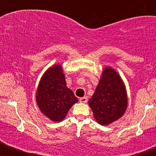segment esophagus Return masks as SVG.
<instances>
[{
	"label": "esophagus",
	"mask_w": 156,
	"mask_h": 156,
	"mask_svg": "<svg viewBox=\"0 0 156 156\" xmlns=\"http://www.w3.org/2000/svg\"><path fill=\"white\" fill-rule=\"evenodd\" d=\"M87 97H83L80 98V102L81 103H87Z\"/></svg>",
	"instance_id": "esophagus-1"
}]
</instances>
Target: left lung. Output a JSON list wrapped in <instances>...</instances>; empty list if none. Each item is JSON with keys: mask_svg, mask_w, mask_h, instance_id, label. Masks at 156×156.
<instances>
[{"mask_svg": "<svg viewBox=\"0 0 156 156\" xmlns=\"http://www.w3.org/2000/svg\"><path fill=\"white\" fill-rule=\"evenodd\" d=\"M88 105L95 120L107 126L124 115L128 106L125 83L118 72L111 66L103 69L98 86Z\"/></svg>", "mask_w": 156, "mask_h": 156, "instance_id": "1", "label": "left lung"}]
</instances>
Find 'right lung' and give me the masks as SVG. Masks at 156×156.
I'll return each instance as SVG.
<instances>
[{
    "mask_svg": "<svg viewBox=\"0 0 156 156\" xmlns=\"http://www.w3.org/2000/svg\"><path fill=\"white\" fill-rule=\"evenodd\" d=\"M36 101L41 113L53 122H61L72 106L78 101L67 87L62 66L53 65L41 76L36 93Z\"/></svg>",
    "mask_w": 156,
    "mask_h": 156,
    "instance_id": "1",
    "label": "right lung"
}]
</instances>
